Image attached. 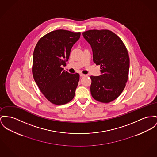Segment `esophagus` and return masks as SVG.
I'll use <instances>...</instances> for the list:
<instances>
[{
  "label": "esophagus",
  "mask_w": 157,
  "mask_h": 157,
  "mask_svg": "<svg viewBox=\"0 0 157 157\" xmlns=\"http://www.w3.org/2000/svg\"><path fill=\"white\" fill-rule=\"evenodd\" d=\"M80 76L82 77H84V76H85V75H84V74H83L81 73L80 74Z\"/></svg>",
  "instance_id": "1"
}]
</instances>
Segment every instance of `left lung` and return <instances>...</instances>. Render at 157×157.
Here are the masks:
<instances>
[{
  "mask_svg": "<svg viewBox=\"0 0 157 157\" xmlns=\"http://www.w3.org/2000/svg\"><path fill=\"white\" fill-rule=\"evenodd\" d=\"M93 52V60L101 65V75L90 76V92L95 100L109 103L123 91L127 82L130 59L124 44L115 33L107 30L83 33Z\"/></svg>",
  "mask_w": 157,
  "mask_h": 157,
  "instance_id": "obj_1",
  "label": "left lung"
}]
</instances>
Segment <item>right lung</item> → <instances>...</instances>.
Masks as SVG:
<instances>
[{
  "mask_svg": "<svg viewBox=\"0 0 157 157\" xmlns=\"http://www.w3.org/2000/svg\"><path fill=\"white\" fill-rule=\"evenodd\" d=\"M80 34L64 30L53 31L42 37L34 48V79L42 94L53 104H67L74 97L80 75L63 70L62 66L68 61L71 48Z\"/></svg>",
  "mask_w": 157,
  "mask_h": 157,
  "instance_id": "obj_1",
  "label": "right lung"
}]
</instances>
